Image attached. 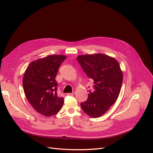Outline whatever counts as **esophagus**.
Returning <instances> with one entry per match:
<instances>
[{"label":"esophagus","instance_id":"1","mask_svg":"<svg viewBox=\"0 0 153 153\" xmlns=\"http://www.w3.org/2000/svg\"><path fill=\"white\" fill-rule=\"evenodd\" d=\"M67 96H74V95H75V92H72V93H67Z\"/></svg>","mask_w":153,"mask_h":153}]
</instances>
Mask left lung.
Here are the masks:
<instances>
[{"label":"left lung","mask_w":153,"mask_h":153,"mask_svg":"<svg viewBox=\"0 0 153 153\" xmlns=\"http://www.w3.org/2000/svg\"><path fill=\"white\" fill-rule=\"evenodd\" d=\"M76 59L88 76L94 81V91L81 107L90 117H100L119 96L123 80L120 64L114 57L100 53L79 55Z\"/></svg>","instance_id":"left-lung-1"}]
</instances>
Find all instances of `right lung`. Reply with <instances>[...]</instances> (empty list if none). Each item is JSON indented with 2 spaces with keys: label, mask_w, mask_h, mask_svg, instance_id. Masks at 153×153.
Returning a JSON list of instances; mask_svg holds the SVG:
<instances>
[{
  "label": "right lung",
  "mask_w": 153,
  "mask_h": 153,
  "mask_svg": "<svg viewBox=\"0 0 153 153\" xmlns=\"http://www.w3.org/2000/svg\"><path fill=\"white\" fill-rule=\"evenodd\" d=\"M67 57L65 55H50L32 61L23 76L26 97L33 108L45 116L56 114L61 109L64 98L57 95L55 79L58 68Z\"/></svg>",
  "instance_id": "obj_1"
}]
</instances>
